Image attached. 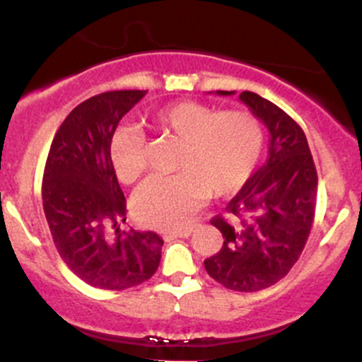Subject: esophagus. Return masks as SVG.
Segmentation results:
<instances>
[{"instance_id":"1","label":"esophagus","mask_w":362,"mask_h":362,"mask_svg":"<svg viewBox=\"0 0 362 362\" xmlns=\"http://www.w3.org/2000/svg\"><path fill=\"white\" fill-rule=\"evenodd\" d=\"M192 235V229H184V231L170 233V238H189Z\"/></svg>"}]
</instances>
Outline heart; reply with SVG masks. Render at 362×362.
Here are the masks:
<instances>
[{"label": "heart", "mask_w": 362, "mask_h": 362, "mask_svg": "<svg viewBox=\"0 0 362 362\" xmlns=\"http://www.w3.org/2000/svg\"><path fill=\"white\" fill-rule=\"evenodd\" d=\"M156 127L184 138L178 168L171 177H152L133 198L140 224L156 229H182L214 194H229L250 178L261 158L264 134L247 112H217L198 101H178L152 117ZM110 160L117 178L133 184L145 170V140L138 131L119 129L110 140Z\"/></svg>", "instance_id": "heart-1"}]
</instances>
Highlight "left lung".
I'll list each match as a JSON object with an SVG mask.
<instances>
[{"label":"left lung","instance_id":"1","mask_svg":"<svg viewBox=\"0 0 362 362\" xmlns=\"http://www.w3.org/2000/svg\"><path fill=\"white\" fill-rule=\"evenodd\" d=\"M240 101L268 129V159L228 203V218L211 221L224 245L204 259V268L228 289L255 293L282 280L305 249L315 215L317 170L305 133L282 108L250 90Z\"/></svg>","mask_w":362,"mask_h":362}]
</instances>
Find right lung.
I'll use <instances>...</instances> for the list:
<instances>
[{"mask_svg":"<svg viewBox=\"0 0 362 362\" xmlns=\"http://www.w3.org/2000/svg\"><path fill=\"white\" fill-rule=\"evenodd\" d=\"M147 90H108L89 98L64 119L50 145L42 184L43 211L54 245L89 286L122 291L151 279L163 238L122 231L126 198L110 160V140Z\"/></svg>","mask_w":362,"mask_h":362,"instance_id":"right-lung-1","label":"right lung"}]
</instances>
